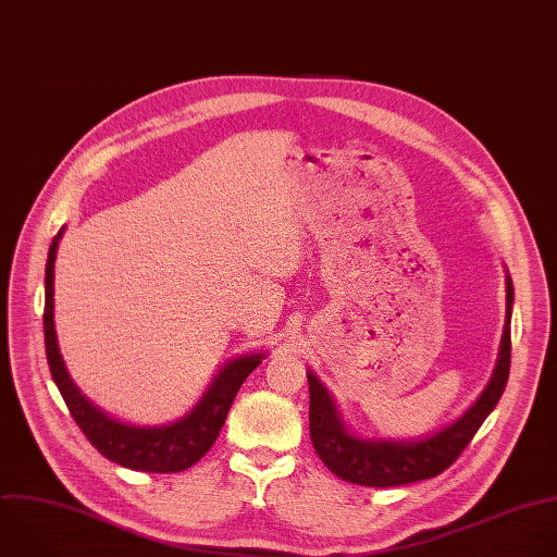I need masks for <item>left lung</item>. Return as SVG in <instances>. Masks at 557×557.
Wrapping results in <instances>:
<instances>
[{"instance_id":"obj_1","label":"left lung","mask_w":557,"mask_h":557,"mask_svg":"<svg viewBox=\"0 0 557 557\" xmlns=\"http://www.w3.org/2000/svg\"><path fill=\"white\" fill-rule=\"evenodd\" d=\"M511 301L513 286L507 275L505 327L492 379L461 418L433 435L418 440H362L351 435L338 418L327 389L312 372H308L310 440L327 470L356 485L392 487L424 481L450 468L505 392L511 362Z\"/></svg>"}]
</instances>
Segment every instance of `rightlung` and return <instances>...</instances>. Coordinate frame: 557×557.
Instances as JSON below:
<instances>
[{"label":"right lung","mask_w":557,"mask_h":557,"mask_svg":"<svg viewBox=\"0 0 557 557\" xmlns=\"http://www.w3.org/2000/svg\"><path fill=\"white\" fill-rule=\"evenodd\" d=\"M65 227L54 236L48 264H46V310H44V332H46V356L52 379L74 418L78 429L91 442V446L107 459L141 472H181L195 466L216 442L232 403L247 381V376L262 362L264 354H245L230 360L214 376L212 385L203 394L188 416L161 426H135L124 424L98 407H94L70 379L54 330V260L59 240Z\"/></svg>","instance_id":"1"}]
</instances>
